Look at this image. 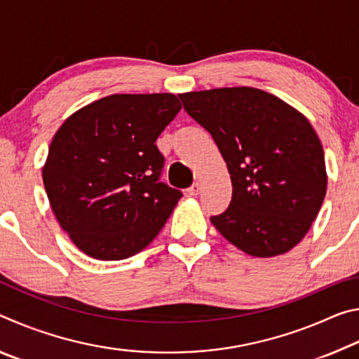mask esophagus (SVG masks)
Instances as JSON below:
<instances>
[{"instance_id": "obj_1", "label": "esophagus", "mask_w": 359, "mask_h": 359, "mask_svg": "<svg viewBox=\"0 0 359 359\" xmlns=\"http://www.w3.org/2000/svg\"><path fill=\"white\" fill-rule=\"evenodd\" d=\"M199 190H201V187H199V184L196 182V184H193L190 188H188V194H190V196H198Z\"/></svg>"}]
</instances>
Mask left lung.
Wrapping results in <instances>:
<instances>
[{"mask_svg":"<svg viewBox=\"0 0 359 359\" xmlns=\"http://www.w3.org/2000/svg\"><path fill=\"white\" fill-rule=\"evenodd\" d=\"M208 130L233 184L229 208L210 222L252 257L299 244L326 194L325 154L309 120L277 96L252 87L179 95Z\"/></svg>","mask_w":359,"mask_h":359,"instance_id":"1","label":"left lung"}]
</instances>
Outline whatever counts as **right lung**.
<instances>
[{
  "mask_svg": "<svg viewBox=\"0 0 359 359\" xmlns=\"http://www.w3.org/2000/svg\"><path fill=\"white\" fill-rule=\"evenodd\" d=\"M180 109L172 93L111 95L55 133L42 180L60 226L85 255L130 258L165 226L182 191L160 182L165 156L155 141Z\"/></svg>",
  "mask_w": 359,
  "mask_h": 359,
  "instance_id": "add662e5",
  "label": "right lung"
}]
</instances>
